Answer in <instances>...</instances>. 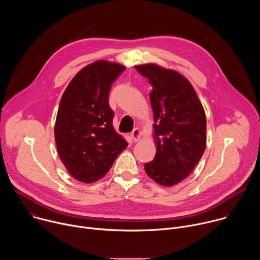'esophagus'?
Masks as SVG:
<instances>
[{
	"instance_id": "obj_1",
	"label": "esophagus",
	"mask_w": 260,
	"mask_h": 260,
	"mask_svg": "<svg viewBox=\"0 0 260 260\" xmlns=\"http://www.w3.org/2000/svg\"><path fill=\"white\" fill-rule=\"evenodd\" d=\"M131 137H132L134 142H138L141 139V137H142V132L140 131V128L136 127V128L133 129V132L131 134Z\"/></svg>"
}]
</instances>
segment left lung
<instances>
[{
    "label": "left lung",
    "instance_id": "8db88e82",
    "mask_svg": "<svg viewBox=\"0 0 260 260\" xmlns=\"http://www.w3.org/2000/svg\"><path fill=\"white\" fill-rule=\"evenodd\" d=\"M136 69L152 85L156 154L145 164V172L161 186L171 187L190 175L205 152V110L191 83L179 72L156 63Z\"/></svg>",
    "mask_w": 260,
    "mask_h": 260
}]
</instances>
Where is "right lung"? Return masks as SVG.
I'll return each instance as SVG.
<instances>
[{
	"label": "right lung",
	"mask_w": 260,
	"mask_h": 260,
	"mask_svg": "<svg viewBox=\"0 0 260 260\" xmlns=\"http://www.w3.org/2000/svg\"><path fill=\"white\" fill-rule=\"evenodd\" d=\"M125 67L96 60L80 70L59 103L54 138L58 156L69 174L83 183L102 179L127 147L113 127L109 92Z\"/></svg>",
	"instance_id": "1"
}]
</instances>
